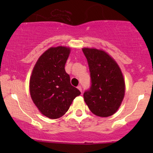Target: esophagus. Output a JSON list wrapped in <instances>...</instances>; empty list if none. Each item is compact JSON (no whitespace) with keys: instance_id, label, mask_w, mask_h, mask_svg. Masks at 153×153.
Returning <instances> with one entry per match:
<instances>
[{"instance_id":"1","label":"esophagus","mask_w":153,"mask_h":153,"mask_svg":"<svg viewBox=\"0 0 153 153\" xmlns=\"http://www.w3.org/2000/svg\"><path fill=\"white\" fill-rule=\"evenodd\" d=\"M78 89H79L80 91H81V92H82V87H81V85H79V86H78Z\"/></svg>"}]
</instances>
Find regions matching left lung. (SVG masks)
I'll return each instance as SVG.
<instances>
[{"mask_svg":"<svg viewBox=\"0 0 153 153\" xmlns=\"http://www.w3.org/2000/svg\"><path fill=\"white\" fill-rule=\"evenodd\" d=\"M89 66L91 85L84 98L91 112L99 117L113 115L124 96L125 84L117 63L102 50L82 49Z\"/></svg>","mask_w":153,"mask_h":153,"instance_id":"1","label":"left lung"}]
</instances>
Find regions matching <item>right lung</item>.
I'll return each mask as SVG.
<instances>
[{
    "label": "right lung",
    "mask_w": 153,
    "mask_h": 153,
    "mask_svg": "<svg viewBox=\"0 0 153 153\" xmlns=\"http://www.w3.org/2000/svg\"><path fill=\"white\" fill-rule=\"evenodd\" d=\"M69 52L67 47H51L38 58L31 75V98L40 112L51 119L63 116L81 94L71 85L65 71Z\"/></svg>",
    "instance_id": "obj_1"
}]
</instances>
